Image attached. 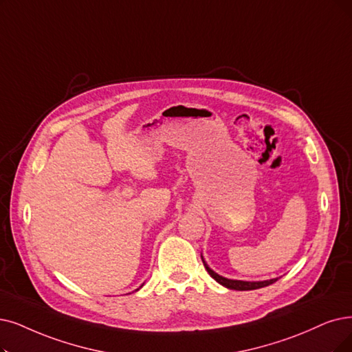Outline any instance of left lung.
I'll return each instance as SVG.
<instances>
[{
  "instance_id": "left-lung-1",
  "label": "left lung",
  "mask_w": 352,
  "mask_h": 352,
  "mask_svg": "<svg viewBox=\"0 0 352 352\" xmlns=\"http://www.w3.org/2000/svg\"><path fill=\"white\" fill-rule=\"evenodd\" d=\"M202 261H204V265H205L206 272L209 273V276L212 277V278H215L217 282L219 285H222L223 287L231 289V290H256V289H260V287H265V286L273 285L274 282H277V278H278V277H276V278H270V280H261V282H245V280L227 278V277H223V276L215 273L212 269H210V267L205 263L204 257H202Z\"/></svg>"
}]
</instances>
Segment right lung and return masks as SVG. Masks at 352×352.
Here are the masks:
<instances>
[{
	"instance_id": "add662e5",
	"label": "right lung",
	"mask_w": 352,
	"mask_h": 352,
	"mask_svg": "<svg viewBox=\"0 0 352 352\" xmlns=\"http://www.w3.org/2000/svg\"><path fill=\"white\" fill-rule=\"evenodd\" d=\"M142 286H143V285H142ZM142 286H140V287H142ZM140 287H138V289H140ZM138 289H137V290H138Z\"/></svg>"
}]
</instances>
